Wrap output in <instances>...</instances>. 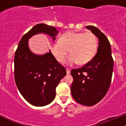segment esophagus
<instances>
[{
    "label": "esophagus",
    "mask_w": 126,
    "mask_h": 126,
    "mask_svg": "<svg viewBox=\"0 0 126 126\" xmlns=\"http://www.w3.org/2000/svg\"><path fill=\"white\" fill-rule=\"evenodd\" d=\"M71 73V70L69 69H67L66 68V74H69Z\"/></svg>",
    "instance_id": "34e87169"
}]
</instances>
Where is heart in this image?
Listing matches in <instances>:
<instances>
[{
    "label": "heart",
    "mask_w": 126,
    "mask_h": 126,
    "mask_svg": "<svg viewBox=\"0 0 126 126\" xmlns=\"http://www.w3.org/2000/svg\"><path fill=\"white\" fill-rule=\"evenodd\" d=\"M98 41L92 32L64 33L53 43L51 52L58 62H63L69 50L70 56L66 63L68 64H87L94 57L97 49Z\"/></svg>",
    "instance_id": "1"
}]
</instances>
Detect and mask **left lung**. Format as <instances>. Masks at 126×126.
Instances as JSON below:
<instances>
[{"mask_svg":"<svg viewBox=\"0 0 126 126\" xmlns=\"http://www.w3.org/2000/svg\"><path fill=\"white\" fill-rule=\"evenodd\" d=\"M86 28L98 38L97 54L83 66L72 69L74 79L71 87L74 99L86 106H92L104 98L110 87L113 69V60L109 39L93 25Z\"/></svg>","mask_w":126,"mask_h":126,"instance_id":"left-lung-1","label":"left lung"}]
</instances>
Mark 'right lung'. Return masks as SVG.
Masks as SVG:
<instances>
[{"label": "right lung", "mask_w": 126, "mask_h": 126, "mask_svg": "<svg viewBox=\"0 0 126 126\" xmlns=\"http://www.w3.org/2000/svg\"><path fill=\"white\" fill-rule=\"evenodd\" d=\"M47 34L55 39L58 31L44 24L35 25L20 40L15 56V79L17 89L24 98L35 106L50 104L55 97V89L66 74L51 52L42 55L30 50L28 40L37 33Z\"/></svg>", "instance_id": "add662e5"}]
</instances>
